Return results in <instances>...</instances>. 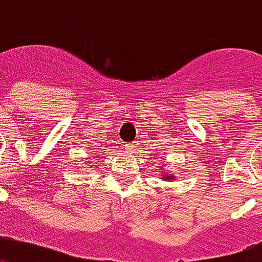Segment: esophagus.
Here are the masks:
<instances>
[{
  "label": "esophagus",
  "instance_id": "34e87169",
  "mask_svg": "<svg viewBox=\"0 0 262 262\" xmlns=\"http://www.w3.org/2000/svg\"><path fill=\"white\" fill-rule=\"evenodd\" d=\"M137 148V144L136 143H130V144H126L125 146V150L126 152H133V151Z\"/></svg>",
  "mask_w": 262,
  "mask_h": 262
}]
</instances>
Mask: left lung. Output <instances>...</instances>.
Instances as JSON below:
<instances>
[{
  "mask_svg": "<svg viewBox=\"0 0 262 262\" xmlns=\"http://www.w3.org/2000/svg\"><path fill=\"white\" fill-rule=\"evenodd\" d=\"M161 173H162V172H161ZM161 178H164V179H166V180H170V179L173 180V179H175V176L170 175V173H169V175H166V173H164V176H161Z\"/></svg>",
  "mask_w": 262,
  "mask_h": 262,
  "instance_id": "left-lung-1",
  "label": "left lung"
}]
</instances>
